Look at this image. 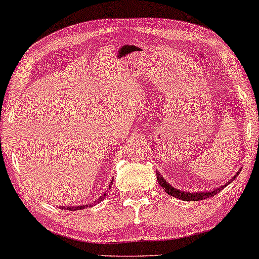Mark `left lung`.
Wrapping results in <instances>:
<instances>
[{
  "label": "left lung",
  "mask_w": 259,
  "mask_h": 259,
  "mask_svg": "<svg viewBox=\"0 0 259 259\" xmlns=\"http://www.w3.org/2000/svg\"><path fill=\"white\" fill-rule=\"evenodd\" d=\"M240 171H242V169H238V172H237L236 175L233 176L228 183H225L224 185L215 187V189H212L210 191H204V192H186V191H182V190L176 189V187H173L171 184L167 182V180H165L164 177H162L158 171H157V180H158L159 185H160L162 189L165 190V192L169 194V196L178 198V199H182V200H185V201H196V200H203V199H207V198H210V197H213L214 194H217L219 192V191L225 189V187L228 186L229 184H231L233 180H235L237 177H238Z\"/></svg>",
  "instance_id": "8db88e82"
}]
</instances>
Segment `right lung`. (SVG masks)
<instances>
[{
    "label": "right lung",
    "instance_id": "right-lung-1",
    "mask_svg": "<svg viewBox=\"0 0 259 259\" xmlns=\"http://www.w3.org/2000/svg\"><path fill=\"white\" fill-rule=\"evenodd\" d=\"M113 179L112 178V180H111V183H109V185H108V189H107V191H106L105 193H102V196L99 198V199L97 200V201H94V203H91V204H86V205H77V206H60L61 208H65V210H69V211H76V210H83V208H87V207H92L93 206V205H97L98 203H101L102 200L105 199V197L107 196V192L109 191V189H111L112 187V182H113Z\"/></svg>",
    "mask_w": 259,
    "mask_h": 259
}]
</instances>
